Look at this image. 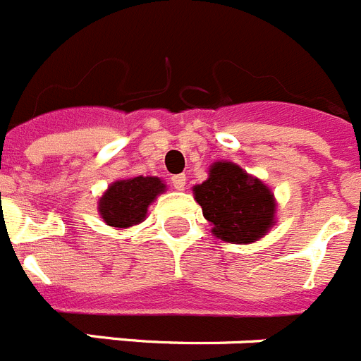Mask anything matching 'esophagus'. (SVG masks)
Instances as JSON below:
<instances>
[{
	"mask_svg": "<svg viewBox=\"0 0 361 361\" xmlns=\"http://www.w3.org/2000/svg\"><path fill=\"white\" fill-rule=\"evenodd\" d=\"M171 183L172 187L176 190H183L185 189V183H187V178H185V174H178V176H172L171 178Z\"/></svg>",
	"mask_w": 361,
	"mask_h": 361,
	"instance_id": "obj_1",
	"label": "esophagus"
}]
</instances>
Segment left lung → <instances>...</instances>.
Wrapping results in <instances>:
<instances>
[{
	"instance_id": "1",
	"label": "left lung",
	"mask_w": 361,
	"mask_h": 361,
	"mask_svg": "<svg viewBox=\"0 0 361 361\" xmlns=\"http://www.w3.org/2000/svg\"><path fill=\"white\" fill-rule=\"evenodd\" d=\"M212 234L228 243H252L276 224V200L267 185L233 161H216L209 178L194 185Z\"/></svg>"
}]
</instances>
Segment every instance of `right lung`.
Here are the masks:
<instances>
[{
  "mask_svg": "<svg viewBox=\"0 0 361 361\" xmlns=\"http://www.w3.org/2000/svg\"><path fill=\"white\" fill-rule=\"evenodd\" d=\"M165 192V183L154 176H136L111 183L98 202L99 216L106 225L128 228L142 224L147 209L158 194Z\"/></svg>",
  "mask_w": 361,
  "mask_h": 361,
  "instance_id": "1",
  "label": "right lung"
}]
</instances>
